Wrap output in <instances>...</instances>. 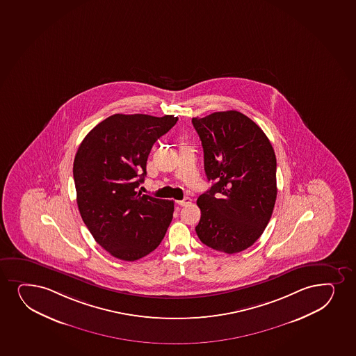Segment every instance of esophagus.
Listing matches in <instances>:
<instances>
[{"label":"esophagus","mask_w":356,"mask_h":356,"mask_svg":"<svg viewBox=\"0 0 356 356\" xmlns=\"http://www.w3.org/2000/svg\"><path fill=\"white\" fill-rule=\"evenodd\" d=\"M192 202L191 197H184V200L176 201V204L179 206H187Z\"/></svg>","instance_id":"obj_1"}]
</instances>
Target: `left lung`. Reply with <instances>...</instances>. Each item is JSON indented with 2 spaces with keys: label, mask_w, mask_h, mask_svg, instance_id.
Listing matches in <instances>:
<instances>
[{
  "label": "left lung",
  "mask_w": 356,
  "mask_h": 356,
  "mask_svg": "<svg viewBox=\"0 0 356 356\" xmlns=\"http://www.w3.org/2000/svg\"><path fill=\"white\" fill-rule=\"evenodd\" d=\"M204 149L207 192L197 197L201 242L236 254L264 234L275 205L276 157L261 127L237 111L193 118Z\"/></svg>",
  "instance_id": "left-lung-1"
}]
</instances>
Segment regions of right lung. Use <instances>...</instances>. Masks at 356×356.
Returning <instances> with one entry per match:
<instances>
[{
  "label": "right lung",
  "instance_id": "add662e5",
  "mask_svg": "<svg viewBox=\"0 0 356 356\" xmlns=\"http://www.w3.org/2000/svg\"><path fill=\"white\" fill-rule=\"evenodd\" d=\"M174 115L114 114L81 143L74 161L77 206L94 239L124 261L142 259L162 242L174 201L137 192L156 140L175 125Z\"/></svg>",
  "mask_w": 356,
  "mask_h": 356
}]
</instances>
